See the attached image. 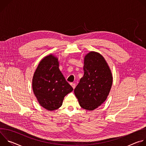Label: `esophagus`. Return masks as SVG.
Segmentation results:
<instances>
[{"mask_svg":"<svg viewBox=\"0 0 146 146\" xmlns=\"http://www.w3.org/2000/svg\"><path fill=\"white\" fill-rule=\"evenodd\" d=\"M70 85L72 86V87H73V89L75 88V87H76V84H74V83H70Z\"/></svg>","mask_w":146,"mask_h":146,"instance_id":"1","label":"esophagus"}]
</instances>
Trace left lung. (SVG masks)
Segmentation results:
<instances>
[{"mask_svg":"<svg viewBox=\"0 0 146 146\" xmlns=\"http://www.w3.org/2000/svg\"><path fill=\"white\" fill-rule=\"evenodd\" d=\"M84 76L74 92L82 108L93 110L106 100L113 77L105 58L98 52L88 53L84 58Z\"/></svg>","mask_w":146,"mask_h":146,"instance_id":"obj_1","label":"left lung"}]
</instances>
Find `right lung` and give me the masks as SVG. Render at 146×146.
<instances>
[{"instance_id":"1","label":"right lung","mask_w":146,"mask_h":146,"mask_svg":"<svg viewBox=\"0 0 146 146\" xmlns=\"http://www.w3.org/2000/svg\"><path fill=\"white\" fill-rule=\"evenodd\" d=\"M32 88L40 105L50 111L59 108L64 97L73 90L59 70L58 59L52 55L40 61L33 75Z\"/></svg>"}]
</instances>
